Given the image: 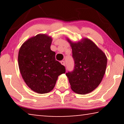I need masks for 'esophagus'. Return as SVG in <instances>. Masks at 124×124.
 <instances>
[{"instance_id":"34e87169","label":"esophagus","mask_w":124,"mask_h":124,"mask_svg":"<svg viewBox=\"0 0 124 124\" xmlns=\"http://www.w3.org/2000/svg\"><path fill=\"white\" fill-rule=\"evenodd\" d=\"M61 64H62V65L65 66V62H64V61H62V62H61Z\"/></svg>"}]
</instances>
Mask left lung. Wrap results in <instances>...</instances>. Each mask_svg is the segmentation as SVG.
Here are the masks:
<instances>
[{"label": "left lung", "instance_id": "left-lung-1", "mask_svg": "<svg viewBox=\"0 0 124 124\" xmlns=\"http://www.w3.org/2000/svg\"><path fill=\"white\" fill-rule=\"evenodd\" d=\"M67 40L74 61L73 70L66 73L71 89L78 94L91 93L101 84L106 72V54L89 39L76 43Z\"/></svg>", "mask_w": 124, "mask_h": 124}]
</instances>
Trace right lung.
Segmentation results:
<instances>
[{"label": "right lung", "mask_w": 124, "mask_h": 124, "mask_svg": "<svg viewBox=\"0 0 124 124\" xmlns=\"http://www.w3.org/2000/svg\"><path fill=\"white\" fill-rule=\"evenodd\" d=\"M52 38L38 34L29 39L20 47L18 67L28 86L38 94L49 93L55 87L58 76L65 73V68L55 59L51 50Z\"/></svg>", "instance_id": "right-lung-1"}]
</instances>
